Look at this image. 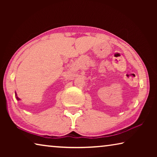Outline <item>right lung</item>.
Returning a JSON list of instances; mask_svg holds the SVG:
<instances>
[{
    "instance_id": "1",
    "label": "right lung",
    "mask_w": 157,
    "mask_h": 157,
    "mask_svg": "<svg viewBox=\"0 0 157 157\" xmlns=\"http://www.w3.org/2000/svg\"><path fill=\"white\" fill-rule=\"evenodd\" d=\"M15 96H16V98H17V100H20V98L17 96V94H16V93H15Z\"/></svg>"
}]
</instances>
